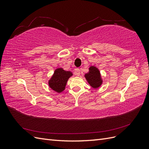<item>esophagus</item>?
<instances>
[{
	"label": "esophagus",
	"instance_id": "esophagus-1",
	"mask_svg": "<svg viewBox=\"0 0 149 149\" xmlns=\"http://www.w3.org/2000/svg\"><path fill=\"white\" fill-rule=\"evenodd\" d=\"M80 73H81V71L79 68H76L75 69V71H74V74L76 75V76H79L80 75Z\"/></svg>",
	"mask_w": 149,
	"mask_h": 149
}]
</instances>
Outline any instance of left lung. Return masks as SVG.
Segmentation results:
<instances>
[{
    "label": "left lung",
    "instance_id": "8db88e82",
    "mask_svg": "<svg viewBox=\"0 0 149 149\" xmlns=\"http://www.w3.org/2000/svg\"><path fill=\"white\" fill-rule=\"evenodd\" d=\"M89 70L88 73L85 74V78L88 82L94 88L100 87L102 84V79L98 69L94 66H91Z\"/></svg>",
    "mask_w": 149,
    "mask_h": 149
}]
</instances>
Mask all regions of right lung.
<instances>
[{
  "mask_svg": "<svg viewBox=\"0 0 149 149\" xmlns=\"http://www.w3.org/2000/svg\"><path fill=\"white\" fill-rule=\"evenodd\" d=\"M73 74L70 71L58 68L54 72V74L49 81V86L57 93H61L65 89L68 79Z\"/></svg>",
  "mask_w": 149,
  "mask_h": 149,
  "instance_id": "obj_1",
  "label": "right lung"
}]
</instances>
